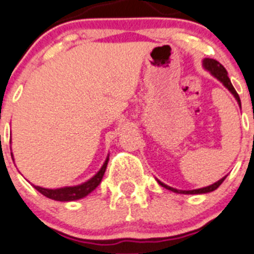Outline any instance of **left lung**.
Instances as JSON below:
<instances>
[{
    "instance_id": "left-lung-1",
    "label": "left lung",
    "mask_w": 254,
    "mask_h": 254,
    "mask_svg": "<svg viewBox=\"0 0 254 254\" xmlns=\"http://www.w3.org/2000/svg\"><path fill=\"white\" fill-rule=\"evenodd\" d=\"M202 66H203V68L206 69V71H208L212 76L216 77V78L218 79V81L221 82V83L223 84L227 89H228L229 92L234 96V98L237 100L238 105H240V107H241L240 96H238V93L236 92L234 87L232 86L231 79H229L226 68H224V67L222 66L218 61H216V60H213V59H204L203 61H202ZM226 177L227 176H224L223 178H221V180L217 181L216 183H213V185H211V186H207V187H203V188H198V190H177V188L170 187V186L165 185V183L161 182V181H158V180H157V182H158L162 187H165L166 190H170L175 193H180V194H203V193H209V192H212V190H217V188L222 185V182L226 180Z\"/></svg>"
}]
</instances>
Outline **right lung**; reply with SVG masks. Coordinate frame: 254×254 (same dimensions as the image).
Wrapping results in <instances>:
<instances>
[{"instance_id":"1","label":"right lung","mask_w":254,"mask_h":254,"mask_svg":"<svg viewBox=\"0 0 254 254\" xmlns=\"http://www.w3.org/2000/svg\"><path fill=\"white\" fill-rule=\"evenodd\" d=\"M12 159H13V154L11 153ZM108 159L110 156H107L105 163L102 165L101 170L93 176L92 178H89L86 182L81 183V185L77 186H71V187H61V188H43L40 186H33L36 190L40 193H42L45 197L51 198V199H55V201H61V202H69V201H77V199H81L84 198L86 195H88L89 193L95 190L98 187V185L102 181L103 175L106 172V168H107ZM14 161V159H13Z\"/></svg>"}]
</instances>
